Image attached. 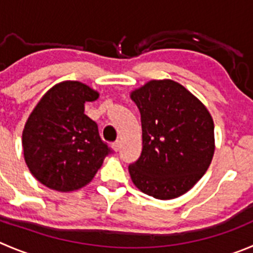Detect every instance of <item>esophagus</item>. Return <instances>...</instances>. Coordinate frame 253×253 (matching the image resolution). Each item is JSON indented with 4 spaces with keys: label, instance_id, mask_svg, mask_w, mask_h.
<instances>
[{
    "label": "esophagus",
    "instance_id": "34e87169",
    "mask_svg": "<svg viewBox=\"0 0 253 253\" xmlns=\"http://www.w3.org/2000/svg\"><path fill=\"white\" fill-rule=\"evenodd\" d=\"M120 145H122V144H120V141L119 140H117V141H114V143L112 144V146H113V149H114L115 151H118L120 149Z\"/></svg>",
    "mask_w": 253,
    "mask_h": 253
}]
</instances>
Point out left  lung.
Masks as SVG:
<instances>
[{"label": "left lung", "instance_id": "obj_1", "mask_svg": "<svg viewBox=\"0 0 253 253\" xmlns=\"http://www.w3.org/2000/svg\"><path fill=\"white\" fill-rule=\"evenodd\" d=\"M140 110L143 150L129 165L144 194L170 200L189 191L215 151L213 122L200 100L170 79L150 81L131 93Z\"/></svg>", "mask_w": 253, "mask_h": 253}]
</instances>
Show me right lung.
<instances>
[{
	"label": "right lung",
	"mask_w": 253,
	"mask_h": 253,
	"mask_svg": "<svg viewBox=\"0 0 253 253\" xmlns=\"http://www.w3.org/2000/svg\"><path fill=\"white\" fill-rule=\"evenodd\" d=\"M98 95L81 82H63L50 88L31 113L22 134L23 154L41 184L63 192L81 189L113 153L97 123L84 114V103Z\"/></svg>",
	"instance_id": "right-lung-1"
}]
</instances>
